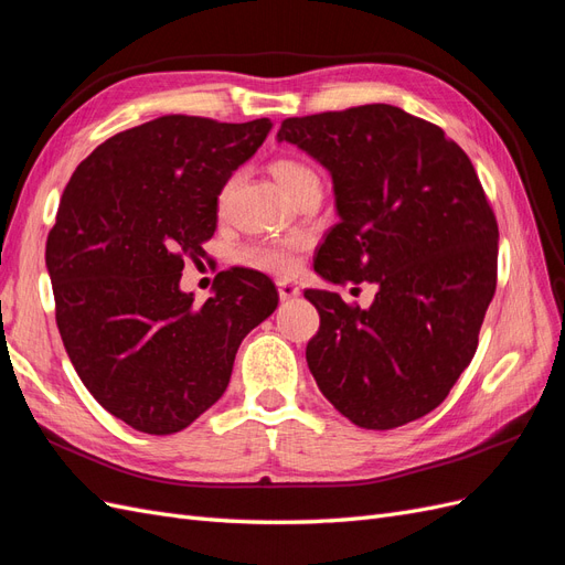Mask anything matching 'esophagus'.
<instances>
[{
    "instance_id": "obj_1",
    "label": "esophagus",
    "mask_w": 565,
    "mask_h": 565,
    "mask_svg": "<svg viewBox=\"0 0 565 565\" xmlns=\"http://www.w3.org/2000/svg\"><path fill=\"white\" fill-rule=\"evenodd\" d=\"M278 295H280L282 301H287V299L299 297L301 289L295 282H289V280H278Z\"/></svg>"
}]
</instances>
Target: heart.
<instances>
[{"label":"heart","instance_id":"b5f03b06","mask_svg":"<svg viewBox=\"0 0 565 565\" xmlns=\"http://www.w3.org/2000/svg\"><path fill=\"white\" fill-rule=\"evenodd\" d=\"M268 170L289 199L297 196V193L306 184L320 182L313 168H308L306 163L295 161V159H278L270 163ZM303 243L306 241H303V236H299V233H295V236H285V238L255 241L238 252V262L247 268L264 270V274L291 276L297 270V252L303 247Z\"/></svg>","mask_w":565,"mask_h":565}]
</instances>
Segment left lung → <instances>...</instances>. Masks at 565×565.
<instances>
[{
	"mask_svg": "<svg viewBox=\"0 0 565 565\" xmlns=\"http://www.w3.org/2000/svg\"><path fill=\"white\" fill-rule=\"evenodd\" d=\"M278 142L332 174L339 224L316 274L379 287L369 308L303 291L320 313L306 345L320 393L366 430L430 414L472 362L495 291L498 224L472 161L393 105L285 119Z\"/></svg>",
	"mask_w": 565,
	"mask_h": 565,
	"instance_id": "obj_1",
	"label": "left lung"
}]
</instances>
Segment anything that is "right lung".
<instances>
[{
    "mask_svg": "<svg viewBox=\"0 0 565 565\" xmlns=\"http://www.w3.org/2000/svg\"><path fill=\"white\" fill-rule=\"evenodd\" d=\"M270 128L161 116L103 142L63 191L46 241L55 322L88 393L135 430L172 435L207 412L241 341L278 306L252 268L220 274L205 303L180 289L222 189Z\"/></svg>",
    "mask_w": 565,
    "mask_h": 565,
    "instance_id": "right-lung-1",
    "label": "right lung"
}]
</instances>
